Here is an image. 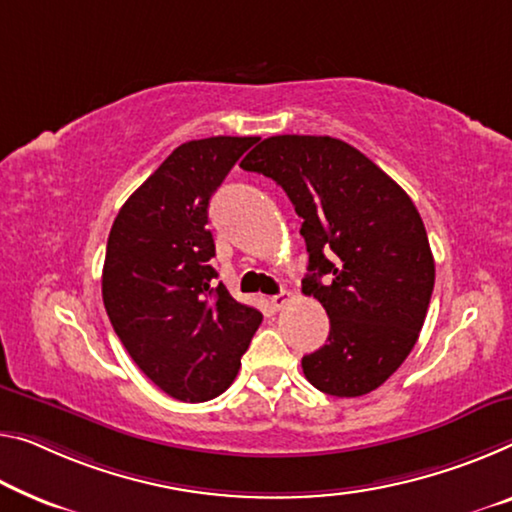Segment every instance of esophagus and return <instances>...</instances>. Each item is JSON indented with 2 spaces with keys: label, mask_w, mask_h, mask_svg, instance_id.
<instances>
[{
  "label": "esophagus",
  "mask_w": 512,
  "mask_h": 512,
  "mask_svg": "<svg viewBox=\"0 0 512 512\" xmlns=\"http://www.w3.org/2000/svg\"><path fill=\"white\" fill-rule=\"evenodd\" d=\"M288 300H290V295L286 293V290H283V293H279V295H272V297H270V302H272V309L281 311L283 306L288 304Z\"/></svg>",
  "instance_id": "34e87169"
}]
</instances>
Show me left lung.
I'll return each mask as SVG.
<instances>
[{"mask_svg": "<svg viewBox=\"0 0 512 512\" xmlns=\"http://www.w3.org/2000/svg\"><path fill=\"white\" fill-rule=\"evenodd\" d=\"M240 167L281 185L302 217V293L329 316L327 343L302 357L306 380L338 398L371 393L410 355L428 313L435 258L419 210L334 137H267Z\"/></svg>", "mask_w": 512, "mask_h": 512, "instance_id": "left-lung-1", "label": "left lung"}]
</instances>
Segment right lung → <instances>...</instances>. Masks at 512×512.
Listing matches in <instances>:
<instances>
[{
    "label": "right lung",
    "mask_w": 512,
    "mask_h": 512,
    "mask_svg": "<svg viewBox=\"0 0 512 512\" xmlns=\"http://www.w3.org/2000/svg\"><path fill=\"white\" fill-rule=\"evenodd\" d=\"M258 137L180 144L123 203L107 240L102 302L146 377L203 403L231 387L261 311L215 286L210 196Z\"/></svg>",
    "instance_id": "obj_1"
}]
</instances>
